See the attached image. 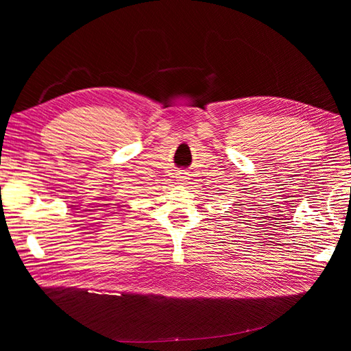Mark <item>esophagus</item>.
Here are the masks:
<instances>
[{"label": "esophagus", "instance_id": "34e87169", "mask_svg": "<svg viewBox=\"0 0 351 351\" xmlns=\"http://www.w3.org/2000/svg\"><path fill=\"white\" fill-rule=\"evenodd\" d=\"M186 178H187V177L184 176V173H180V176H178V180H180V182H184Z\"/></svg>", "mask_w": 351, "mask_h": 351}]
</instances>
